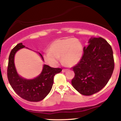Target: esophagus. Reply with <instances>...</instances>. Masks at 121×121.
<instances>
[{"instance_id":"obj_1","label":"esophagus","mask_w":121,"mask_h":121,"mask_svg":"<svg viewBox=\"0 0 121 121\" xmlns=\"http://www.w3.org/2000/svg\"><path fill=\"white\" fill-rule=\"evenodd\" d=\"M66 71H68V69H62L63 72H66Z\"/></svg>"}]
</instances>
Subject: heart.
<instances>
[{"label": "heart", "instance_id": "heart-1", "mask_svg": "<svg viewBox=\"0 0 121 121\" xmlns=\"http://www.w3.org/2000/svg\"><path fill=\"white\" fill-rule=\"evenodd\" d=\"M84 46L81 41L75 38L59 39L53 41L49 48V52L43 55L46 64L52 67H56L59 58L64 64L69 66L77 65L82 59Z\"/></svg>", "mask_w": 121, "mask_h": 121}]
</instances>
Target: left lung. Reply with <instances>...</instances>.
Wrapping results in <instances>:
<instances>
[{
  "label": "left lung",
  "instance_id": "left-lung-1",
  "mask_svg": "<svg viewBox=\"0 0 121 121\" xmlns=\"http://www.w3.org/2000/svg\"><path fill=\"white\" fill-rule=\"evenodd\" d=\"M84 48L80 62L72 68L75 77L71 83L77 91L91 96L102 89L110 80L114 69L113 50L102 37L91 38Z\"/></svg>",
  "mask_w": 121,
  "mask_h": 121
}]
</instances>
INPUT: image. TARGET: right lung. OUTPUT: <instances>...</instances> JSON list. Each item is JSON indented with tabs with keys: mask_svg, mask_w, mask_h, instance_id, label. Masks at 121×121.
<instances>
[{
	"mask_svg": "<svg viewBox=\"0 0 121 121\" xmlns=\"http://www.w3.org/2000/svg\"><path fill=\"white\" fill-rule=\"evenodd\" d=\"M24 48L25 46L22 43H19L10 53L7 69L8 81L15 92L21 98L29 102H39L44 99L50 93L53 84L54 76L61 72L62 69L44 65L42 72L35 78L27 80L20 77L15 66L14 57L17 52ZM39 54L44 60L42 55Z\"/></svg>",
	"mask_w": 121,
	"mask_h": 121,
	"instance_id": "1",
	"label": "right lung"
}]
</instances>
